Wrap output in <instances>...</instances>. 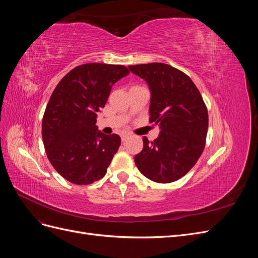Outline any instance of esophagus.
<instances>
[{"label": "esophagus", "instance_id": "obj_1", "mask_svg": "<svg viewBox=\"0 0 258 258\" xmlns=\"http://www.w3.org/2000/svg\"><path fill=\"white\" fill-rule=\"evenodd\" d=\"M128 137H129V134H122L121 135V140H122V141H126Z\"/></svg>", "mask_w": 258, "mask_h": 258}]
</instances>
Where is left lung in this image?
Returning a JSON list of instances; mask_svg holds the SVG:
<instances>
[{
  "label": "left lung",
  "mask_w": 258,
  "mask_h": 258,
  "mask_svg": "<svg viewBox=\"0 0 258 258\" xmlns=\"http://www.w3.org/2000/svg\"><path fill=\"white\" fill-rule=\"evenodd\" d=\"M129 69L150 86V122L160 128L153 142L143 138L136 165L156 183L177 181L196 165L205 150L209 126L206 103L190 77L173 67L155 62Z\"/></svg>",
  "instance_id": "8db88e82"
}]
</instances>
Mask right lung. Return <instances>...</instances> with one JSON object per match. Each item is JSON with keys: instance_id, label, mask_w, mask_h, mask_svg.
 Here are the masks:
<instances>
[{"instance_id": "1", "label": "right lung", "mask_w": 258, "mask_h": 258, "mask_svg": "<svg viewBox=\"0 0 258 258\" xmlns=\"http://www.w3.org/2000/svg\"><path fill=\"white\" fill-rule=\"evenodd\" d=\"M129 70L118 64L86 63L71 70L51 93L42 121L46 155L67 181L88 185L102 178L120 146L118 135L96 126L112 86Z\"/></svg>"}]
</instances>
